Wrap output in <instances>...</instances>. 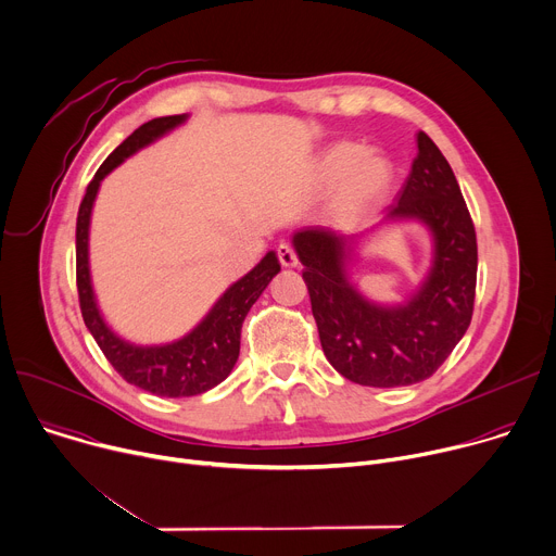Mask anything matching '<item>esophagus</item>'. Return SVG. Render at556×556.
Masks as SVG:
<instances>
[{"label": "esophagus", "instance_id": "obj_1", "mask_svg": "<svg viewBox=\"0 0 556 556\" xmlns=\"http://www.w3.org/2000/svg\"><path fill=\"white\" fill-rule=\"evenodd\" d=\"M277 257L281 262V266L286 268H292L299 264V257H296V251L290 247V244H279L277 247Z\"/></svg>", "mask_w": 556, "mask_h": 556}]
</instances>
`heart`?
<instances>
[{"mask_svg":"<svg viewBox=\"0 0 556 556\" xmlns=\"http://www.w3.org/2000/svg\"><path fill=\"white\" fill-rule=\"evenodd\" d=\"M364 148L357 143H338L329 148L320 161V178L325 182L342 180V205L355 207L364 201H371L380 197L391 182L393 167L387 159L368 154L364 160Z\"/></svg>","mask_w":556,"mask_h":556,"instance_id":"1","label":"heart"}]
</instances>
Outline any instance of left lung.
Listing matches in <instances>:
<instances>
[{
    "instance_id": "1",
    "label": "left lung",
    "mask_w": 556,
    "mask_h": 556,
    "mask_svg": "<svg viewBox=\"0 0 556 556\" xmlns=\"http://www.w3.org/2000/svg\"><path fill=\"white\" fill-rule=\"evenodd\" d=\"M413 169L387 218H417L434 236V266L400 307L368 303L346 281L349 238L329 229L294 233L325 357L362 387H410L428 380L465 336L476 299V229L458 180L421 130ZM353 240V238H351Z\"/></svg>"
}]
</instances>
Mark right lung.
<instances>
[{
	"label": "right lung",
	"mask_w": 556,
	"mask_h": 556,
	"mask_svg": "<svg viewBox=\"0 0 556 556\" xmlns=\"http://www.w3.org/2000/svg\"><path fill=\"white\" fill-rule=\"evenodd\" d=\"M180 122H185V115L156 117L141 124L130 137H126L106 156L87 185V194L80 203L76 220V286L85 325L96 338L104 357L128 384L159 397L201 395L218 387L231 374L240 355L242 323L270 279L281 270L277 255L273 251L266 253V257L249 275L236 281L218 299L197 329L169 344L137 346L117 338L106 327L98 312L89 279V220L100 180L126 156L172 130Z\"/></svg>",
	"instance_id": "add662e5"
}]
</instances>
